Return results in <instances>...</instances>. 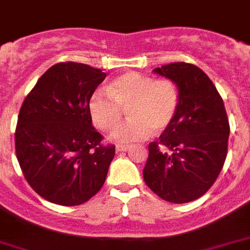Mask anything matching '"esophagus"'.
<instances>
[{"label": "esophagus", "instance_id": "obj_1", "mask_svg": "<svg viewBox=\"0 0 250 250\" xmlns=\"http://www.w3.org/2000/svg\"><path fill=\"white\" fill-rule=\"evenodd\" d=\"M129 148H131L129 145H117V146H115V150H117L118 153L127 152V150H128Z\"/></svg>", "mask_w": 250, "mask_h": 250}]
</instances>
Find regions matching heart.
Wrapping results in <instances>:
<instances>
[{"mask_svg":"<svg viewBox=\"0 0 250 250\" xmlns=\"http://www.w3.org/2000/svg\"><path fill=\"white\" fill-rule=\"evenodd\" d=\"M179 107L178 88L171 80H154L139 72H125L97 90L89 100L90 118L101 131H111L125 111L130 121L114 129L111 139L121 143L144 140L150 132L161 133L172 123Z\"/></svg>","mask_w":250,"mask_h":250,"instance_id":"1","label":"heart"}]
</instances>
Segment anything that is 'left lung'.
<instances>
[{
	"mask_svg": "<svg viewBox=\"0 0 250 250\" xmlns=\"http://www.w3.org/2000/svg\"><path fill=\"white\" fill-rule=\"evenodd\" d=\"M153 72L176 85L179 107L158 141L149 144L143 176L165 201H193L213 186L226 161L229 125L225 104L194 64L175 62Z\"/></svg>",
	"mask_w": 250,
	"mask_h": 250,
	"instance_id": "1",
	"label": "left lung"
}]
</instances>
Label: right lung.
Masks as SVG:
<instances>
[{
    "label": "right lung",
    "instance_id": "obj_1",
    "mask_svg": "<svg viewBox=\"0 0 250 250\" xmlns=\"http://www.w3.org/2000/svg\"><path fill=\"white\" fill-rule=\"evenodd\" d=\"M106 78L88 64L49 68L25 97L15 129V150L25 180L49 202L84 204L101 189L115 154L92 125L89 100Z\"/></svg>",
    "mask_w": 250,
    "mask_h": 250
}]
</instances>
